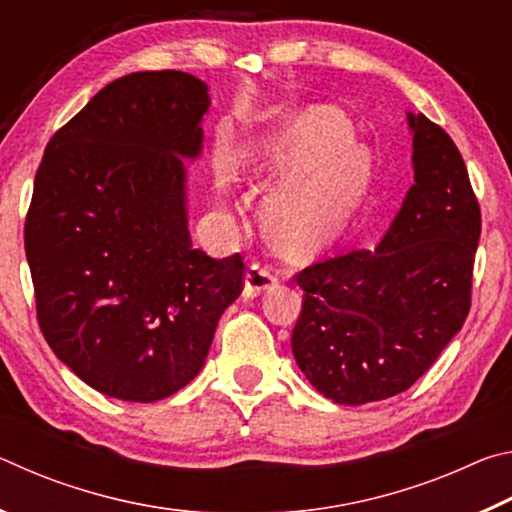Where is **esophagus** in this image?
Returning <instances> with one entry per match:
<instances>
[{"mask_svg":"<svg viewBox=\"0 0 512 512\" xmlns=\"http://www.w3.org/2000/svg\"><path fill=\"white\" fill-rule=\"evenodd\" d=\"M275 284H277V277L268 271V268L259 266V264H250L246 271V280H244V296L257 298L259 293L273 289Z\"/></svg>","mask_w":512,"mask_h":512,"instance_id":"esophagus-1","label":"esophagus"}]
</instances>
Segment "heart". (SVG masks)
Instances as JSON below:
<instances>
[{"label": "heart", "mask_w": 512, "mask_h": 512, "mask_svg": "<svg viewBox=\"0 0 512 512\" xmlns=\"http://www.w3.org/2000/svg\"><path fill=\"white\" fill-rule=\"evenodd\" d=\"M273 187L264 221L275 246L293 257L314 253L343 228L368 189L370 164L343 112L314 106L289 115L264 142Z\"/></svg>", "instance_id": "1"}]
</instances>
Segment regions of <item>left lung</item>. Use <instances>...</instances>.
<instances>
[{"instance_id":"1","label":"left lung","mask_w":512,"mask_h":512,"mask_svg":"<svg viewBox=\"0 0 512 512\" xmlns=\"http://www.w3.org/2000/svg\"><path fill=\"white\" fill-rule=\"evenodd\" d=\"M413 185L375 250H350L296 275L305 302L293 357L320 395L368 404L411 388L463 327L481 210L463 155L409 112Z\"/></svg>"}]
</instances>
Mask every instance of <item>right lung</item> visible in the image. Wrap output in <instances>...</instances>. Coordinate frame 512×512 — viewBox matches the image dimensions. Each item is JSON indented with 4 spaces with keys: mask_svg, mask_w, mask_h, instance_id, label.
Here are the masks:
<instances>
[{
    "mask_svg": "<svg viewBox=\"0 0 512 512\" xmlns=\"http://www.w3.org/2000/svg\"><path fill=\"white\" fill-rule=\"evenodd\" d=\"M207 85L135 72L51 137L24 223L42 334L108 397L155 402L201 372L244 289L241 255L207 257L187 228V171L203 149Z\"/></svg>",
    "mask_w": 512,
    "mask_h": 512,
    "instance_id": "obj_1",
    "label": "right lung"
}]
</instances>
